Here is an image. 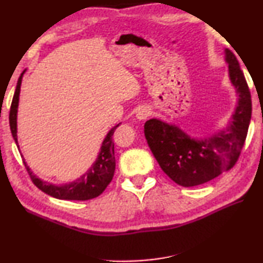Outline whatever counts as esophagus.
Masks as SVG:
<instances>
[{"mask_svg": "<svg viewBox=\"0 0 263 263\" xmlns=\"http://www.w3.org/2000/svg\"><path fill=\"white\" fill-rule=\"evenodd\" d=\"M149 114H151V111H149L148 108H146V106H141V108L138 109L136 116H137L138 119H140V121H141V119L147 118Z\"/></svg>", "mask_w": 263, "mask_h": 263, "instance_id": "34e87169", "label": "esophagus"}]
</instances>
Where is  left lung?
Wrapping results in <instances>:
<instances>
[{"instance_id":"left-lung-1","label":"left lung","mask_w":263,"mask_h":263,"mask_svg":"<svg viewBox=\"0 0 263 263\" xmlns=\"http://www.w3.org/2000/svg\"><path fill=\"white\" fill-rule=\"evenodd\" d=\"M231 82L239 96L230 125L209 138L195 139L179 126L153 118L144 132L160 167L182 186L205 183L237 163L252 117V99L245 75L233 52L225 50Z\"/></svg>"}]
</instances>
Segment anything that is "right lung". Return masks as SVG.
I'll use <instances>...</instances> for the list:
<instances>
[{
    "mask_svg": "<svg viewBox=\"0 0 263 263\" xmlns=\"http://www.w3.org/2000/svg\"><path fill=\"white\" fill-rule=\"evenodd\" d=\"M24 72L21 74L18 81H17L16 90L14 97H12L10 106V114H9V124H10V130L16 144H18V141H17V109H18L21 83ZM118 126L119 124L111 128L108 135L104 138L103 142H102L99 157H97L96 161L92 163V166L81 177L70 182V183H65L60 185L47 183V182L35 176L33 172H31V169L24 161L25 168L28 171L33 184L38 189H41L43 193L50 195L52 197L67 199V201H88V199L95 198L97 196H100L105 190L106 186H108L111 180H112L115 174L116 160L112 136L115 130Z\"/></svg>",
    "mask_w": 263,
    "mask_h": 263,
    "instance_id": "obj_1",
    "label": "right lung"
}]
</instances>
